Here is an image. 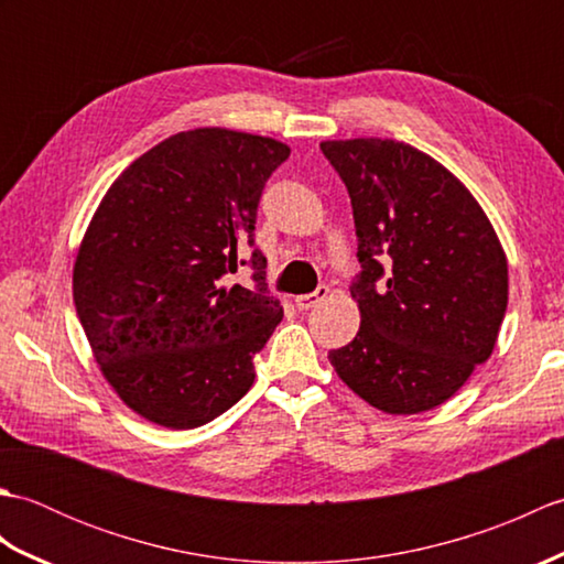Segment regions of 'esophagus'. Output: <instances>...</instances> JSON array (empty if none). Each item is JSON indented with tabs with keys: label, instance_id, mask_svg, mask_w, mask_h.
Instances as JSON below:
<instances>
[{
	"label": "esophagus",
	"instance_id": "esophagus-1",
	"mask_svg": "<svg viewBox=\"0 0 564 564\" xmlns=\"http://www.w3.org/2000/svg\"><path fill=\"white\" fill-rule=\"evenodd\" d=\"M327 295H329V289H327V285H319V289H317V291H313V293L295 295V307H297V310H310V307H315L317 303L325 301Z\"/></svg>",
	"mask_w": 564,
	"mask_h": 564
}]
</instances>
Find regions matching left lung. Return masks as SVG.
Returning a JSON list of instances; mask_svg holds the SVG:
<instances>
[{"label": "left lung", "instance_id": "1", "mask_svg": "<svg viewBox=\"0 0 564 564\" xmlns=\"http://www.w3.org/2000/svg\"><path fill=\"white\" fill-rule=\"evenodd\" d=\"M319 148L349 191L361 263L351 283L361 327L329 361L376 410H434L495 351L505 249L480 203L426 152L380 138Z\"/></svg>", "mask_w": 564, "mask_h": 564}]
</instances>
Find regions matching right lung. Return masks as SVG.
<instances>
[{
  "mask_svg": "<svg viewBox=\"0 0 564 564\" xmlns=\"http://www.w3.org/2000/svg\"><path fill=\"white\" fill-rule=\"evenodd\" d=\"M291 148L227 128L184 130L106 191L77 251L72 293L104 378L166 429L213 422L254 382L283 319L251 249L254 289L227 285L254 247L261 191Z\"/></svg>",
  "mask_w": 564,
  "mask_h": 564,
  "instance_id": "obj_1",
  "label": "right lung"
}]
</instances>
